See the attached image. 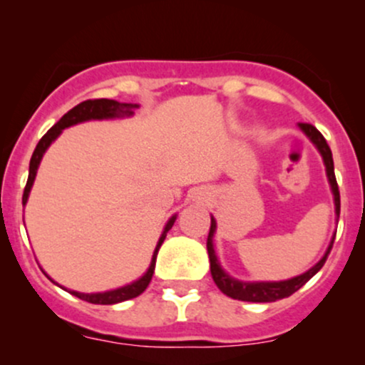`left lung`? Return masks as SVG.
Wrapping results in <instances>:
<instances>
[{
	"mask_svg": "<svg viewBox=\"0 0 365 365\" xmlns=\"http://www.w3.org/2000/svg\"><path fill=\"white\" fill-rule=\"evenodd\" d=\"M299 127L305 135L311 139L316 148L319 149L322 159H324V165H326V173H328V180L331 183V190H333L334 195V206H336V216H340V190H338V183H336V177H334V165H333V154H331V149L326 142L322 133L317 130L314 125L311 123H299ZM216 232V221L211 217V228H209V235H207V254H209V262H211V274L212 279H215L216 287L220 288L225 295L232 297L235 300H244V302H276V300H282L284 297H290L292 293H295L297 290L304 287L309 279L312 278L317 271L324 266L326 259L333 249V240L326 250L324 257L321 259L316 266L311 267L307 273L297 276V278L287 279V282H278V283H244V282H238V279L230 278L228 274L221 269L220 262H217V257L215 254V249H212V237H215Z\"/></svg>",
	"mask_w": 365,
	"mask_h": 365,
	"instance_id": "8db88e82",
	"label": "left lung"
}]
</instances>
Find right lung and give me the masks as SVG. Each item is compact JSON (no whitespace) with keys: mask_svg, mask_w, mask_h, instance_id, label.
<instances>
[{"mask_svg":"<svg viewBox=\"0 0 365 365\" xmlns=\"http://www.w3.org/2000/svg\"><path fill=\"white\" fill-rule=\"evenodd\" d=\"M133 108H137V104L118 103V101H113V99H87V101H83L81 104H77L75 108H72V110H70L68 113H65V115H63L60 118V121H56V123H54L53 127L44 133L43 139L39 140V144L36 145L34 154H32V158H31V166H29L27 185H25V188H24V195H22L24 206H25V202H27L29 192H31L32 183H34V178H36V173H37V166H39L41 158H43L44 150L49 148V144H51V142L56 139L58 135H60L63 128L72 127V125H75V123H81V121H87V120H103V118H115V116L132 115ZM175 220H177V216L171 217V220L168 221V225L165 226V232H163L161 238H159L148 273L142 276L140 279H137V282L127 284V287H121V288H116V290L104 292V293H78V292H70V293H72V295H75V297H78V299L86 300V302L101 304V305H111V304L125 302V300H130V299H135V297H139L140 293L149 287L150 279H153L154 266H156L158 250H159V247H161L163 242H165L166 233H168L171 230V226H173Z\"/></svg>","mask_w":365,"mask_h":365,"instance_id":"1","label":"right lung"}]
</instances>
